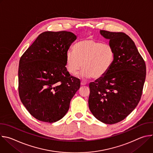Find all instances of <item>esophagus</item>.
<instances>
[{"label":"esophagus","mask_w":153,"mask_h":153,"mask_svg":"<svg viewBox=\"0 0 153 153\" xmlns=\"http://www.w3.org/2000/svg\"><path fill=\"white\" fill-rule=\"evenodd\" d=\"M86 83V82H83V81H82L81 82H80V85H81V86H83V85H85Z\"/></svg>","instance_id":"esophagus-1"}]
</instances>
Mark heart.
<instances>
[{
	"mask_svg": "<svg viewBox=\"0 0 153 153\" xmlns=\"http://www.w3.org/2000/svg\"><path fill=\"white\" fill-rule=\"evenodd\" d=\"M114 59L113 47L93 38L83 39L73 47V51L66 54V67L72 75L83 69L80 76L98 80L110 70Z\"/></svg>",
	"mask_w": 153,
	"mask_h": 153,
	"instance_id": "obj_1",
	"label": "heart"
}]
</instances>
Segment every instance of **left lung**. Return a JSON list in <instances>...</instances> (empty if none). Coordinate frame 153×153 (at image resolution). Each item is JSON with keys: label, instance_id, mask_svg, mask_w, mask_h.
<instances>
[{"label": "left lung", "instance_id": "1", "mask_svg": "<svg viewBox=\"0 0 153 153\" xmlns=\"http://www.w3.org/2000/svg\"><path fill=\"white\" fill-rule=\"evenodd\" d=\"M114 51L112 66L102 78L90 83L89 108L106 124L126 118L138 105L146 77V65L134 42L122 32L100 31Z\"/></svg>", "mask_w": 153, "mask_h": 153}]
</instances>
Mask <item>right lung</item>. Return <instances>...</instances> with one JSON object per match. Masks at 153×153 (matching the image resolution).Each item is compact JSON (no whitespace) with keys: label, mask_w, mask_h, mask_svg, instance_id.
Masks as SVG:
<instances>
[{"label":"right lung","mask_w":153,"mask_h":153,"mask_svg":"<svg viewBox=\"0 0 153 153\" xmlns=\"http://www.w3.org/2000/svg\"><path fill=\"white\" fill-rule=\"evenodd\" d=\"M76 39L69 31L43 32L20 59V99L40 121L53 123L63 118L80 88V80L70 76L65 67L66 54Z\"/></svg>","instance_id":"1"}]
</instances>
